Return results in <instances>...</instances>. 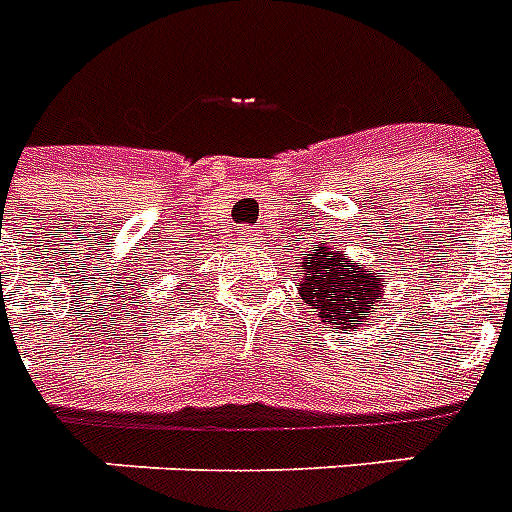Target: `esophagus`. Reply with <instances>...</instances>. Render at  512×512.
<instances>
[{"mask_svg": "<svg viewBox=\"0 0 512 512\" xmlns=\"http://www.w3.org/2000/svg\"><path fill=\"white\" fill-rule=\"evenodd\" d=\"M247 242L249 244H257V234H247Z\"/></svg>", "mask_w": 512, "mask_h": 512, "instance_id": "esophagus-1", "label": "esophagus"}]
</instances>
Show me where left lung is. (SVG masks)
Segmentation results:
<instances>
[{
    "label": "left lung",
    "mask_w": 512,
    "mask_h": 512,
    "mask_svg": "<svg viewBox=\"0 0 512 512\" xmlns=\"http://www.w3.org/2000/svg\"><path fill=\"white\" fill-rule=\"evenodd\" d=\"M297 292L323 326L339 328V334L365 326L384 297L376 270L360 268L342 252H331V247H323L302 263Z\"/></svg>",
    "instance_id": "obj_1"
}]
</instances>
